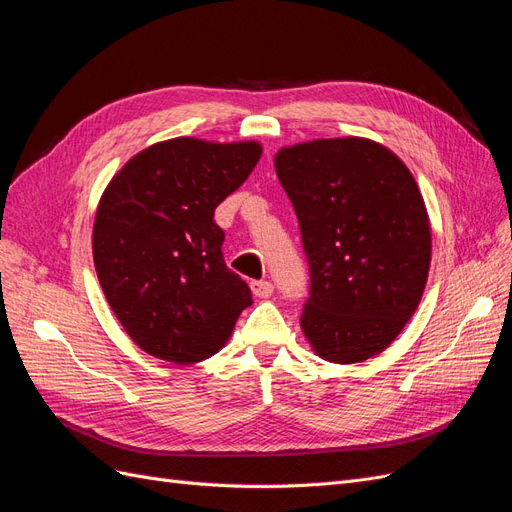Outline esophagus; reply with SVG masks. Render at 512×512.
I'll return each mask as SVG.
<instances>
[{
  "mask_svg": "<svg viewBox=\"0 0 512 512\" xmlns=\"http://www.w3.org/2000/svg\"><path fill=\"white\" fill-rule=\"evenodd\" d=\"M252 292L260 299H269L273 294V284L271 282H252Z\"/></svg>",
  "mask_w": 512,
  "mask_h": 512,
  "instance_id": "34e87169",
  "label": "esophagus"
}]
</instances>
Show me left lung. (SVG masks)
Listing matches in <instances>:
<instances>
[{
	"mask_svg": "<svg viewBox=\"0 0 512 512\" xmlns=\"http://www.w3.org/2000/svg\"><path fill=\"white\" fill-rule=\"evenodd\" d=\"M275 173L297 213L309 265L301 329L324 361L350 365L389 348L421 303L431 228L421 190L369 138L284 147Z\"/></svg>",
	"mask_w": 512,
	"mask_h": 512,
	"instance_id": "left-lung-1",
	"label": "left lung"
}]
</instances>
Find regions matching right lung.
I'll return each mask as SVG.
<instances>
[{"label": "right lung", "instance_id": "obj_1", "mask_svg": "<svg viewBox=\"0 0 512 512\" xmlns=\"http://www.w3.org/2000/svg\"><path fill=\"white\" fill-rule=\"evenodd\" d=\"M262 147L170 138L123 166L94 222L104 297L132 342L177 365L205 361L252 305V290L222 256L213 213L250 177Z\"/></svg>", "mask_w": 512, "mask_h": 512}]
</instances>
